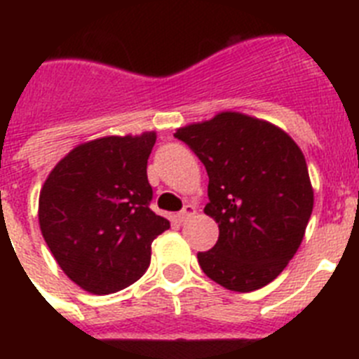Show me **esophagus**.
Masks as SVG:
<instances>
[{"label": "esophagus", "instance_id": "obj_1", "mask_svg": "<svg viewBox=\"0 0 359 359\" xmlns=\"http://www.w3.org/2000/svg\"><path fill=\"white\" fill-rule=\"evenodd\" d=\"M194 214H196V207L189 203V205H185V208L177 214V221H187V219L192 217Z\"/></svg>", "mask_w": 359, "mask_h": 359}]
</instances>
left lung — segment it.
Wrapping results in <instances>:
<instances>
[{"label": "left lung", "instance_id": "left-lung-1", "mask_svg": "<svg viewBox=\"0 0 359 359\" xmlns=\"http://www.w3.org/2000/svg\"><path fill=\"white\" fill-rule=\"evenodd\" d=\"M174 136L205 165V214L219 224L214 248L198 253L199 266L230 291L261 290L293 259L313 212L304 152L280 128L237 111L189 123Z\"/></svg>", "mask_w": 359, "mask_h": 359}]
</instances>
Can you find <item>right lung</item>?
<instances>
[{
	"label": "right lung",
	"instance_id": "right-lung-1",
	"mask_svg": "<svg viewBox=\"0 0 359 359\" xmlns=\"http://www.w3.org/2000/svg\"><path fill=\"white\" fill-rule=\"evenodd\" d=\"M154 142V131L84 142L41 189V233L69 280L88 293L131 286L149 268L152 241L170 228L149 208Z\"/></svg>",
	"mask_w": 359,
	"mask_h": 359
}]
</instances>
